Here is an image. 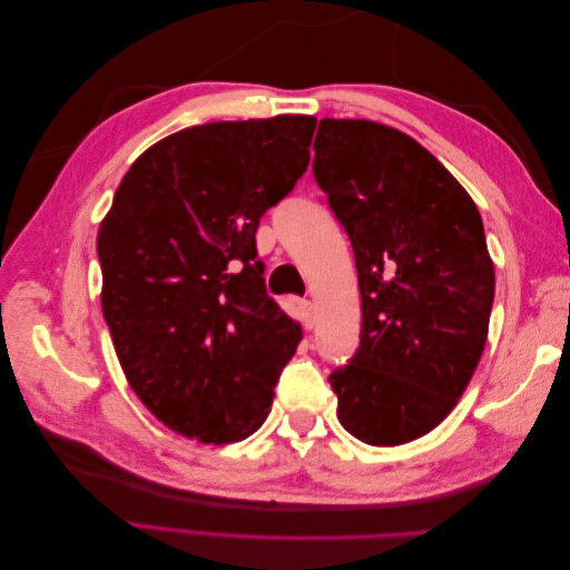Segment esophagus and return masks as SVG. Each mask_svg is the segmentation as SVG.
<instances>
[{"label": "esophagus", "instance_id": "esophagus-1", "mask_svg": "<svg viewBox=\"0 0 570 570\" xmlns=\"http://www.w3.org/2000/svg\"><path fill=\"white\" fill-rule=\"evenodd\" d=\"M299 308H302V323H304V327H306V331H312V327H314V323H316V312H314V302H308V299H304Z\"/></svg>", "mask_w": 570, "mask_h": 570}]
</instances>
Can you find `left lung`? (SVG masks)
I'll return each mask as SVG.
<instances>
[{
	"instance_id": "8db88e82",
	"label": "left lung",
	"mask_w": 570,
	"mask_h": 570,
	"mask_svg": "<svg viewBox=\"0 0 570 570\" xmlns=\"http://www.w3.org/2000/svg\"><path fill=\"white\" fill-rule=\"evenodd\" d=\"M314 178L350 235L361 342L327 377L356 440L394 446L440 425L488 342L494 266L475 202L433 154L373 120L323 118Z\"/></svg>"
}]
</instances>
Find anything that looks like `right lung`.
<instances>
[{"mask_svg":"<svg viewBox=\"0 0 570 570\" xmlns=\"http://www.w3.org/2000/svg\"><path fill=\"white\" fill-rule=\"evenodd\" d=\"M314 116L218 120L164 137L120 180L97 235L101 312L132 392L187 440L268 416L302 325L266 295L256 228L304 176Z\"/></svg>","mask_w":570,"mask_h":570,"instance_id":"right-lung-1","label":"right lung"}]
</instances>
